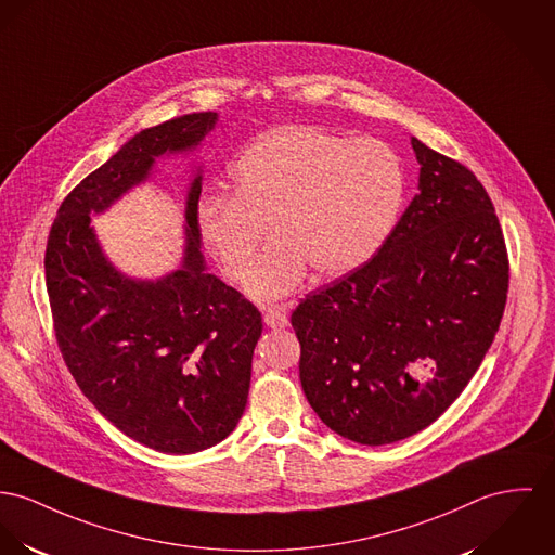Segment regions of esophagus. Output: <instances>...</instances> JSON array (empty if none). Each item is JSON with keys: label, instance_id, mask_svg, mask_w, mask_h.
<instances>
[{"label": "esophagus", "instance_id": "obj_1", "mask_svg": "<svg viewBox=\"0 0 555 555\" xmlns=\"http://www.w3.org/2000/svg\"><path fill=\"white\" fill-rule=\"evenodd\" d=\"M263 323L268 327H272V330H283V327L289 325V319H287V314L283 310H268L263 314Z\"/></svg>", "mask_w": 555, "mask_h": 555}]
</instances>
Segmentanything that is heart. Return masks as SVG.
<instances>
[{
	"label": "heart",
	"mask_w": 555,
	"mask_h": 555,
	"mask_svg": "<svg viewBox=\"0 0 555 555\" xmlns=\"http://www.w3.org/2000/svg\"><path fill=\"white\" fill-rule=\"evenodd\" d=\"M230 177L232 196H205L196 228L219 270L241 283L269 223L275 241L245 285L257 301L292 294L306 266L332 279L370 261L405 192L401 160L386 143L308 127L263 134L232 163Z\"/></svg>",
	"instance_id": "obj_1"
}]
</instances>
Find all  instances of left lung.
<instances>
[{"instance_id":"obj_1","label":"left lung","mask_w":555,"mask_h":555,"mask_svg":"<svg viewBox=\"0 0 555 555\" xmlns=\"http://www.w3.org/2000/svg\"><path fill=\"white\" fill-rule=\"evenodd\" d=\"M418 194L378 254L299 301V380L341 437L384 446L435 423L494 340L509 287L499 217L477 177L412 137Z\"/></svg>"}]
</instances>
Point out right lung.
<instances>
[{
  "label": "right lung",
  "instance_id": "right-lung-1",
  "mask_svg": "<svg viewBox=\"0 0 555 555\" xmlns=\"http://www.w3.org/2000/svg\"><path fill=\"white\" fill-rule=\"evenodd\" d=\"M215 125V112H201L128 139L63 201L43 257L54 334L72 376L114 427L165 454L207 450L238 425L261 314L205 268L201 167L185 196L183 259L160 279L120 272L90 215L145 183L156 158L194 152Z\"/></svg>",
  "mask_w": 555,
  "mask_h": 555
}]
</instances>
